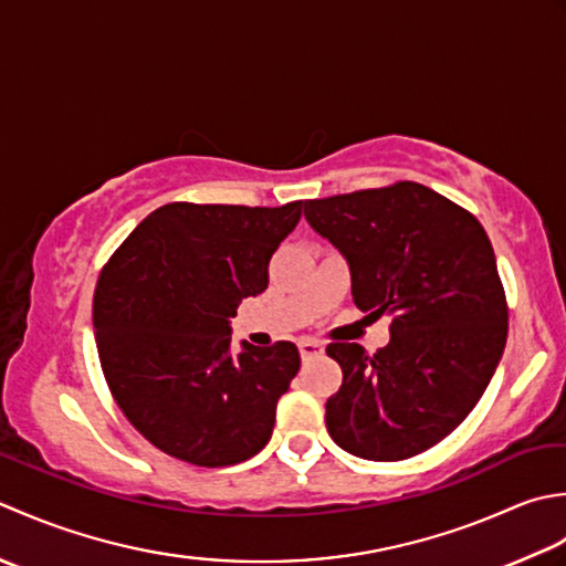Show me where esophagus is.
<instances>
[{
	"label": "esophagus",
	"instance_id": "34e87169",
	"mask_svg": "<svg viewBox=\"0 0 566 566\" xmlns=\"http://www.w3.org/2000/svg\"><path fill=\"white\" fill-rule=\"evenodd\" d=\"M297 347H300V354H303V359H310V356L322 354V342H317L313 337H303L297 342Z\"/></svg>",
	"mask_w": 566,
	"mask_h": 566
}]
</instances>
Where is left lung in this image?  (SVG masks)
Here are the masks:
<instances>
[{
  "instance_id": "obj_1",
  "label": "left lung",
  "mask_w": 566,
  "mask_h": 566,
  "mask_svg": "<svg viewBox=\"0 0 566 566\" xmlns=\"http://www.w3.org/2000/svg\"><path fill=\"white\" fill-rule=\"evenodd\" d=\"M310 227L352 271L354 303L390 315L376 354L332 342L342 386L327 430L349 454L398 461L454 432L501 361L509 303L479 219L412 180L305 200Z\"/></svg>"
}]
</instances>
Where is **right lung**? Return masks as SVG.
Returning <instances> with one entry per match:
<instances>
[{"label": "right lung", "instance_id": "1", "mask_svg": "<svg viewBox=\"0 0 566 566\" xmlns=\"http://www.w3.org/2000/svg\"><path fill=\"white\" fill-rule=\"evenodd\" d=\"M303 214L283 207L170 202L112 253L95 287L102 374L124 418L160 452L229 467L271 440L300 368L293 342L232 354L229 317L269 287V261Z\"/></svg>", "mask_w": 566, "mask_h": 566}]
</instances>
